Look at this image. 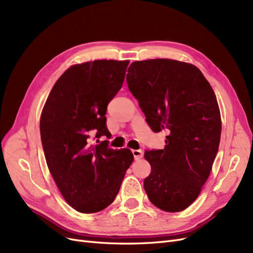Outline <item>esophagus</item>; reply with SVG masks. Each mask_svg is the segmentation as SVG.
I'll list each match as a JSON object with an SVG mask.
<instances>
[{"mask_svg":"<svg viewBox=\"0 0 253 253\" xmlns=\"http://www.w3.org/2000/svg\"><path fill=\"white\" fill-rule=\"evenodd\" d=\"M132 154L135 160H138V159H142L143 158V151L142 150H132Z\"/></svg>","mask_w":253,"mask_h":253,"instance_id":"esophagus-1","label":"esophagus"}]
</instances>
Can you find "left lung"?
<instances>
[{"label": "left lung", "mask_w": 253, "mask_h": 253, "mask_svg": "<svg viewBox=\"0 0 253 253\" xmlns=\"http://www.w3.org/2000/svg\"><path fill=\"white\" fill-rule=\"evenodd\" d=\"M126 80L150 128L168 133L164 149L144 153L151 166L144 189L156 207L180 212L200 195L218 150L215 93L198 67L176 60L135 61Z\"/></svg>", "instance_id": "left-lung-1"}]
</instances>
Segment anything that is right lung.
<instances>
[{
  "mask_svg": "<svg viewBox=\"0 0 253 253\" xmlns=\"http://www.w3.org/2000/svg\"><path fill=\"white\" fill-rule=\"evenodd\" d=\"M129 61L95 60L70 66L56 81L40 119L41 140L48 169L69 205L81 213L108 207L119 193L133 154L128 148L113 150L107 105L123 85Z\"/></svg>",
  "mask_w": 253,
  "mask_h": 253,
  "instance_id": "add662e5",
  "label": "right lung"
}]
</instances>
